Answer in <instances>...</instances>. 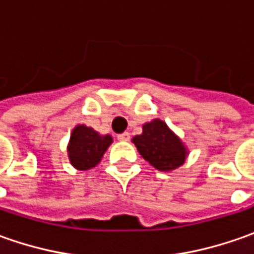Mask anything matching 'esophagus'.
Wrapping results in <instances>:
<instances>
[{"mask_svg":"<svg viewBox=\"0 0 254 254\" xmlns=\"http://www.w3.org/2000/svg\"><path fill=\"white\" fill-rule=\"evenodd\" d=\"M117 138L120 140V141H128L130 140V132H123V134H119L117 135Z\"/></svg>","mask_w":254,"mask_h":254,"instance_id":"esophagus-1","label":"esophagus"}]
</instances>
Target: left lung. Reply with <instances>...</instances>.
<instances>
[{"label": "left lung", "mask_w": 254, "mask_h": 254, "mask_svg": "<svg viewBox=\"0 0 254 254\" xmlns=\"http://www.w3.org/2000/svg\"><path fill=\"white\" fill-rule=\"evenodd\" d=\"M138 152L155 170L171 171L185 162L187 150L181 140L161 120L144 124L142 134L132 138Z\"/></svg>", "instance_id": "left-lung-1"}]
</instances>
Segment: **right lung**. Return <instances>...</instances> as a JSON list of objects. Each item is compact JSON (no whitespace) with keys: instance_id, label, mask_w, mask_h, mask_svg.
<instances>
[{"instance_id":"add662e5","label":"right lung","mask_w":254,"mask_h":254,"mask_svg":"<svg viewBox=\"0 0 254 254\" xmlns=\"http://www.w3.org/2000/svg\"><path fill=\"white\" fill-rule=\"evenodd\" d=\"M113 142V138L107 135H100L90 127L77 126L70 135V141L67 145V154L70 164L80 171L90 170L96 167L103 154Z\"/></svg>"}]
</instances>
